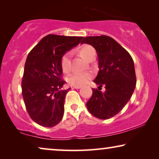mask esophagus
I'll use <instances>...</instances> for the list:
<instances>
[{
    "label": "esophagus",
    "instance_id": "1",
    "mask_svg": "<svg viewBox=\"0 0 159 159\" xmlns=\"http://www.w3.org/2000/svg\"><path fill=\"white\" fill-rule=\"evenodd\" d=\"M73 88H75V89H80V88H82V86H80V85H75V86H73Z\"/></svg>",
    "mask_w": 159,
    "mask_h": 159
}]
</instances>
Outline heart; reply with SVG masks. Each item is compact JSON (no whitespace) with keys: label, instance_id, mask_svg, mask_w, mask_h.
<instances>
[{"label":"heart","instance_id":"b5f03b06","mask_svg":"<svg viewBox=\"0 0 159 159\" xmlns=\"http://www.w3.org/2000/svg\"><path fill=\"white\" fill-rule=\"evenodd\" d=\"M79 52L82 58L89 61L95 54V49L90 45L84 44L80 47ZM71 52H66L61 58V67L64 73H68L70 70ZM92 78V75L89 73H74L68 77V82L73 85H82L88 82Z\"/></svg>","mask_w":159,"mask_h":159}]
</instances>
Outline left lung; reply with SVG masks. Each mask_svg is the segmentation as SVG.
<instances>
[{"label": "left lung", "instance_id": "obj_1", "mask_svg": "<svg viewBox=\"0 0 159 159\" xmlns=\"http://www.w3.org/2000/svg\"><path fill=\"white\" fill-rule=\"evenodd\" d=\"M81 43L91 45L97 51L99 71L94 82L98 88L103 85L106 88L104 93L93 89L87 108L96 118L110 119L125 107L135 88L137 80L133 59L111 37H86Z\"/></svg>", "mask_w": 159, "mask_h": 159}]
</instances>
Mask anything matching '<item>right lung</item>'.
Masks as SVG:
<instances>
[{
    "mask_svg": "<svg viewBox=\"0 0 159 159\" xmlns=\"http://www.w3.org/2000/svg\"><path fill=\"white\" fill-rule=\"evenodd\" d=\"M83 37L48 34L28 54L21 81L22 96L30 116L43 127H52L60 122L64 113L67 90H61V58Z\"/></svg>",
    "mask_w": 159,
    "mask_h": 159,
    "instance_id": "add662e5",
    "label": "right lung"
}]
</instances>
